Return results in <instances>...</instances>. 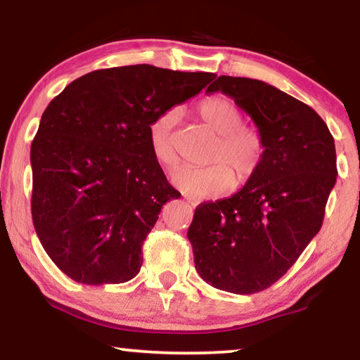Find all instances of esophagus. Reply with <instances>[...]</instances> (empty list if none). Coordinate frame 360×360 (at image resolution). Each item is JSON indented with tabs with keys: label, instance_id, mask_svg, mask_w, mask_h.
<instances>
[{
	"label": "esophagus",
	"instance_id": "esophagus-1",
	"mask_svg": "<svg viewBox=\"0 0 360 360\" xmlns=\"http://www.w3.org/2000/svg\"><path fill=\"white\" fill-rule=\"evenodd\" d=\"M185 200L188 201V205L193 206V208H195V206H198V201H196L195 198H190V196H185Z\"/></svg>",
	"mask_w": 360,
	"mask_h": 360
}]
</instances>
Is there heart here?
<instances>
[{"label":"heart","mask_w":360,"mask_h":360,"mask_svg":"<svg viewBox=\"0 0 360 360\" xmlns=\"http://www.w3.org/2000/svg\"><path fill=\"white\" fill-rule=\"evenodd\" d=\"M198 111L205 124L219 136L208 159L213 165L180 167L172 175V181L193 198L219 196L228 193L234 181L244 185L254 179L264 162L265 142L257 129L243 126V112L229 98H208L200 103ZM179 120V108H170L157 116L149 127L152 155L165 169H172L179 162L175 142Z\"/></svg>","instance_id":"1"}]
</instances>
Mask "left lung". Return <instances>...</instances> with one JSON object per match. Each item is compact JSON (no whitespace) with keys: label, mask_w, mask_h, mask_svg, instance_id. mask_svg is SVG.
I'll return each instance as SVG.
<instances>
[{"label":"left lung","mask_w":360,"mask_h":360,"mask_svg":"<svg viewBox=\"0 0 360 360\" xmlns=\"http://www.w3.org/2000/svg\"><path fill=\"white\" fill-rule=\"evenodd\" d=\"M214 91L250 116L265 155L238 193L195 210L186 236L206 283L250 295L283 277L321 229L338 176L336 147L313 108L269 83L221 75L206 90Z\"/></svg>","instance_id":"obj_1"}]
</instances>
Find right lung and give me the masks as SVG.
I'll use <instances>...</instances> for the list:
<instances>
[{"mask_svg":"<svg viewBox=\"0 0 360 360\" xmlns=\"http://www.w3.org/2000/svg\"><path fill=\"white\" fill-rule=\"evenodd\" d=\"M213 78L146 63L105 68L49 103L31 146L32 223L72 280L124 283L139 274L142 243L180 196L152 155L149 127Z\"/></svg>","mask_w":360,"mask_h":360,"instance_id":"right-lung-1","label":"right lung"}]
</instances>
